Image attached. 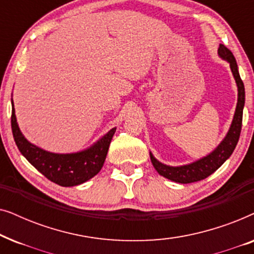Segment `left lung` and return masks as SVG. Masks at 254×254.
Wrapping results in <instances>:
<instances>
[{"label":"left lung","instance_id":"left-lung-1","mask_svg":"<svg viewBox=\"0 0 254 254\" xmlns=\"http://www.w3.org/2000/svg\"><path fill=\"white\" fill-rule=\"evenodd\" d=\"M218 55L227 60L230 64V68L232 75L236 79L238 88V102L236 106V112L232 120L230 129H229L227 136L224 140L218 144V147L213 152L207 155L206 157L199 159V161L190 163V164L183 166H169L158 162L150 152V159L152 165L156 169L159 175L165 177L172 182L180 184H190L194 182H199L207 177H209L211 173H214L227 159L230 157L234 152L236 145L238 143L239 135L242 130V121H243V109L245 104V89L244 83H243L241 76H239L237 62L234 54L230 50H228L224 45H220L218 47Z\"/></svg>","mask_w":254,"mask_h":254}]
</instances>
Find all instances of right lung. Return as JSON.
Returning a JSON list of instances; mask_svg holds the SVG:
<instances>
[{
  "mask_svg": "<svg viewBox=\"0 0 254 254\" xmlns=\"http://www.w3.org/2000/svg\"><path fill=\"white\" fill-rule=\"evenodd\" d=\"M11 104V129L17 147L24 157L47 179L60 186L70 187L85 183L102 170L117 128H112L85 150L74 154H54L30 143L24 137L17 124L13 102Z\"/></svg>",
  "mask_w": 254,
  "mask_h": 254,
  "instance_id": "obj_1",
  "label": "right lung"
}]
</instances>
